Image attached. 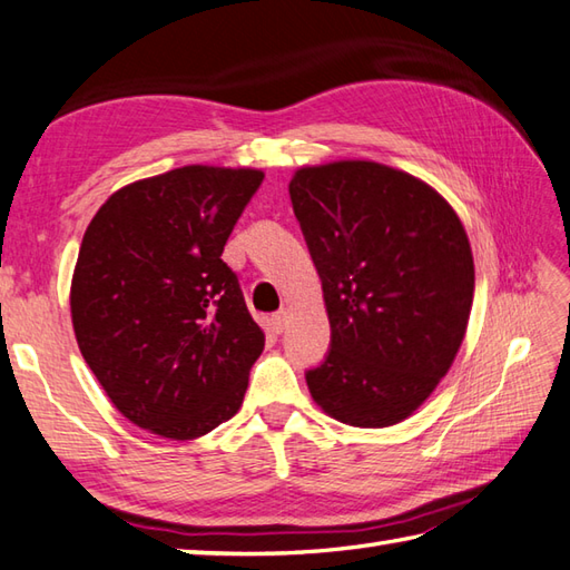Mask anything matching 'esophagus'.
<instances>
[{"label":"esophagus","instance_id":"34e87169","mask_svg":"<svg viewBox=\"0 0 570 570\" xmlns=\"http://www.w3.org/2000/svg\"><path fill=\"white\" fill-rule=\"evenodd\" d=\"M287 322H289V312L287 309H281V312H275L273 315V320H271V324H273V332H285L287 330Z\"/></svg>","mask_w":570,"mask_h":570}]
</instances>
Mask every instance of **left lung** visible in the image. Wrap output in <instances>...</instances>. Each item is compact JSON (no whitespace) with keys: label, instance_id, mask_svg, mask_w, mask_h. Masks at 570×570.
<instances>
[{"label":"left lung","instance_id":"1","mask_svg":"<svg viewBox=\"0 0 570 570\" xmlns=\"http://www.w3.org/2000/svg\"><path fill=\"white\" fill-rule=\"evenodd\" d=\"M289 199L332 327L330 354L305 374L312 399L346 425H396L435 391L468 330L462 220L413 174L364 159L297 169Z\"/></svg>","mask_w":570,"mask_h":570}]
</instances>
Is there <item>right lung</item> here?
Segmentation results:
<instances>
[{
	"mask_svg": "<svg viewBox=\"0 0 570 570\" xmlns=\"http://www.w3.org/2000/svg\"><path fill=\"white\" fill-rule=\"evenodd\" d=\"M261 169L189 165L139 179L98 208L71 283L86 364L127 421L171 440L240 409L265 346L220 261Z\"/></svg>",
	"mask_w": 570,
	"mask_h": 570,
	"instance_id": "obj_1",
	"label": "right lung"
}]
</instances>
